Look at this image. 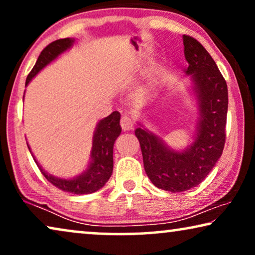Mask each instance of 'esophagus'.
<instances>
[{
    "instance_id": "obj_1",
    "label": "esophagus",
    "mask_w": 255,
    "mask_h": 255,
    "mask_svg": "<svg viewBox=\"0 0 255 255\" xmlns=\"http://www.w3.org/2000/svg\"><path fill=\"white\" fill-rule=\"evenodd\" d=\"M121 127L123 131H130L133 128V122L128 116H123L121 120Z\"/></svg>"
}]
</instances>
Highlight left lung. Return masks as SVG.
<instances>
[{
	"instance_id": "left-lung-1",
	"label": "left lung",
	"mask_w": 255,
	"mask_h": 255,
	"mask_svg": "<svg viewBox=\"0 0 255 255\" xmlns=\"http://www.w3.org/2000/svg\"><path fill=\"white\" fill-rule=\"evenodd\" d=\"M184 57L197 100L198 122L194 141L183 151H174L158 135L140 127L134 133L140 142L144 168L160 189L180 193L196 187L221 158L225 144L228 85L201 43L183 34Z\"/></svg>"
}]
</instances>
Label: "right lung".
Wrapping results in <instances>:
<instances>
[{
    "mask_svg": "<svg viewBox=\"0 0 255 255\" xmlns=\"http://www.w3.org/2000/svg\"><path fill=\"white\" fill-rule=\"evenodd\" d=\"M74 44L73 38H64V39H58L53 43L48 44L46 47L41 51L38 57L36 65L33 66L32 71L27 75L25 85L39 73L41 69L55 60L59 55L71 48ZM121 114L118 111H114L109 116L103 118L96 125L95 131L93 135V148L90 153L89 166L87 167L85 172L80 175L73 177V179H61V177H55L41 168V166L36 161L38 168L43 175L46 177L48 182H51L59 189L67 191V193L82 195V194H92L101 189L104 184L110 179L114 168V144L118 135L121 134L122 128L120 125ZM27 144V142H26ZM30 149V146L27 145ZM31 152V151H30Z\"/></svg>",
    "mask_w": 255,
    "mask_h": 255,
    "instance_id": "1",
    "label": "right lung"
}]
</instances>
